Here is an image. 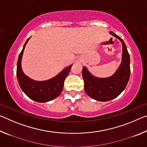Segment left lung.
<instances>
[{
	"label": "left lung",
	"instance_id": "obj_1",
	"mask_svg": "<svg viewBox=\"0 0 147 147\" xmlns=\"http://www.w3.org/2000/svg\"><path fill=\"white\" fill-rule=\"evenodd\" d=\"M122 43L123 52L120 65L112 75L106 78H99L92 74L86 67L82 69V76L84 81V89L91 98L100 102L113 100L118 96L128 82L130 74V55L124 41L120 37L109 32Z\"/></svg>",
	"mask_w": 147,
	"mask_h": 147
}]
</instances>
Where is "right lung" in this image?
<instances>
[{"mask_svg": "<svg viewBox=\"0 0 147 147\" xmlns=\"http://www.w3.org/2000/svg\"><path fill=\"white\" fill-rule=\"evenodd\" d=\"M30 38L25 42L19 56L17 64V80L22 91L30 98L38 102H47L57 98L61 94L63 88L64 81L70 72L73 64L65 67L56 76L47 80L37 81L30 78L24 73L21 66L24 50Z\"/></svg>", "mask_w": 147, "mask_h": 147, "instance_id": "1", "label": "right lung"}]
</instances>
